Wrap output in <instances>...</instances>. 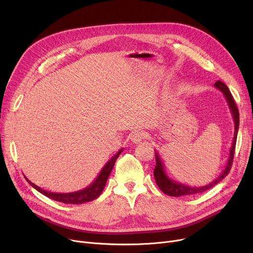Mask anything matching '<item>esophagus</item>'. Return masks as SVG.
Here are the masks:
<instances>
[{"label":"esophagus","mask_w":253,"mask_h":253,"mask_svg":"<svg viewBox=\"0 0 253 253\" xmlns=\"http://www.w3.org/2000/svg\"><path fill=\"white\" fill-rule=\"evenodd\" d=\"M131 141L134 143H140L144 139V133L143 132H134L130 137Z\"/></svg>","instance_id":"obj_1"}]
</instances>
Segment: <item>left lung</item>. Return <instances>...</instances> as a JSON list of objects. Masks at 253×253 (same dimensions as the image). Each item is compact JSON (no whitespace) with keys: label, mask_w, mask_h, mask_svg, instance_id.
Returning <instances> with one entry per match:
<instances>
[{"label":"left lung","mask_w":253,"mask_h":253,"mask_svg":"<svg viewBox=\"0 0 253 253\" xmlns=\"http://www.w3.org/2000/svg\"><path fill=\"white\" fill-rule=\"evenodd\" d=\"M214 87L218 89L223 96L225 97L228 101V105L230 108V111L232 113V117L234 120V125H235V131H234V137L232 140V147L230 149V154L228 161L225 163V167L222 170L221 173L217 178H215L212 182H209L206 185H203V187H191V185L180 183L178 181H175L173 179H171L165 172V167L164 164L161 160L160 156H159L158 152H155V157H156V167L154 169V176L156 179V183L158 184V187L160 188V190L172 197H180V196H187V195H195V194H200L203 193L207 190H210L212 187H214L215 184H217L221 179H223L225 176L228 175V173L231 170L232 163H233V159H234V153H235V147H236V141H237V135H238V129H239V111L237 109V105L234 101V98L231 94V91L229 90L228 86L221 81H216L214 83Z\"/></svg>","instance_id":"left-lung-1"}]
</instances>
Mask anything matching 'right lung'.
Returning a JSON list of instances; mask_svg holds the SVG:
<instances>
[{
  "label": "right lung",
  "mask_w": 253,
  "mask_h": 253,
  "mask_svg": "<svg viewBox=\"0 0 253 253\" xmlns=\"http://www.w3.org/2000/svg\"><path fill=\"white\" fill-rule=\"evenodd\" d=\"M123 152V149L120 150L114 157H112L109 162L106 163L103 168L100 170L99 174L97 175V177L95 178V180L93 181L91 184H89L87 188L80 190L77 192H73V193H53V192H48L45 191L41 188H39L38 185H36L35 183H33L32 181H30L25 176V179L29 181V183L32 185L34 189H36L38 192H40L41 194H43L44 196L52 199V200H55L58 202H62L65 204H83L85 202H90L92 200L96 199L101 192L103 191L106 180H108L112 169L115 165V162L118 159V157L120 156Z\"/></svg>",
  "instance_id": "obj_1"
}]
</instances>
